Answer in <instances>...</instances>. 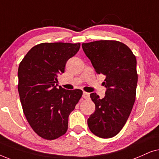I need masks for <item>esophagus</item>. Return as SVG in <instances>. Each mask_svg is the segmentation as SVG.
<instances>
[{
  "mask_svg": "<svg viewBox=\"0 0 159 159\" xmlns=\"http://www.w3.org/2000/svg\"><path fill=\"white\" fill-rule=\"evenodd\" d=\"M83 97H84V99H88V98H89V93H87V92H83Z\"/></svg>",
  "mask_w": 159,
  "mask_h": 159,
  "instance_id": "1",
  "label": "esophagus"
}]
</instances>
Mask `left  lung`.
Returning a JSON list of instances; mask_svg holds the SVG:
<instances>
[{"instance_id": "1", "label": "left lung", "mask_w": 159, "mask_h": 159, "mask_svg": "<svg viewBox=\"0 0 159 159\" xmlns=\"http://www.w3.org/2000/svg\"><path fill=\"white\" fill-rule=\"evenodd\" d=\"M97 74L105 75V96L90 94L95 111L87 120L93 134L102 138L116 136L132 111L137 84V60L129 48L116 41H97L82 44Z\"/></svg>"}]
</instances>
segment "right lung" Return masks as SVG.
<instances>
[{"mask_svg":"<svg viewBox=\"0 0 159 159\" xmlns=\"http://www.w3.org/2000/svg\"><path fill=\"white\" fill-rule=\"evenodd\" d=\"M80 43H43L31 48L18 69V91L23 112L32 129L42 138L54 139L65 134L68 117L81 99V89L58 86L59 74L65 72Z\"/></svg>","mask_w":159,"mask_h":159,"instance_id":"1","label":"right lung"}]
</instances>
